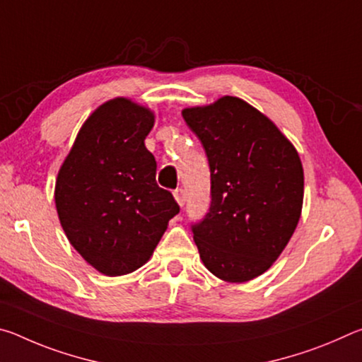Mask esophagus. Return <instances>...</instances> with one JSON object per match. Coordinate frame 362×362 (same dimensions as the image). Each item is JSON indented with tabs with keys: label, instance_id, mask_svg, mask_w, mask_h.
Returning a JSON list of instances; mask_svg holds the SVG:
<instances>
[{
	"label": "esophagus",
	"instance_id": "34e87169",
	"mask_svg": "<svg viewBox=\"0 0 362 362\" xmlns=\"http://www.w3.org/2000/svg\"><path fill=\"white\" fill-rule=\"evenodd\" d=\"M174 198H175V201H177V204H179L180 207H182L183 204H185V198H187V196H185V192H183L182 188H177V189H175V192H174Z\"/></svg>",
	"mask_w": 362,
	"mask_h": 362
}]
</instances>
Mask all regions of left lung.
Masks as SVG:
<instances>
[{"instance_id": "obj_1", "label": "left lung", "mask_w": 362, "mask_h": 362, "mask_svg": "<svg viewBox=\"0 0 362 362\" xmlns=\"http://www.w3.org/2000/svg\"><path fill=\"white\" fill-rule=\"evenodd\" d=\"M211 168V209L193 226L199 259L225 283H247L278 260L303 206V166L279 127L240 97L182 110Z\"/></svg>"}]
</instances>
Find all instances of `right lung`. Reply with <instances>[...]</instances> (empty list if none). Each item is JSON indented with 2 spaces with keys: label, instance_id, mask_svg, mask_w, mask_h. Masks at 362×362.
<instances>
[{
  "label": "right lung",
  "instance_id": "right-lung-1",
  "mask_svg": "<svg viewBox=\"0 0 362 362\" xmlns=\"http://www.w3.org/2000/svg\"><path fill=\"white\" fill-rule=\"evenodd\" d=\"M156 113L129 97L97 107L59 169L54 201L76 252L105 276H122L153 255L179 204L156 183L145 139Z\"/></svg>",
  "mask_w": 362,
  "mask_h": 362
}]
</instances>
